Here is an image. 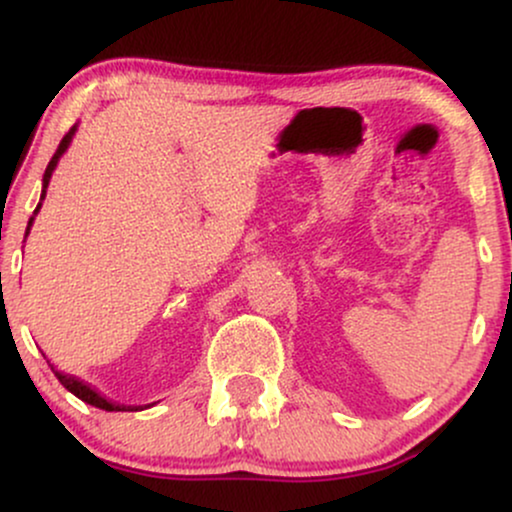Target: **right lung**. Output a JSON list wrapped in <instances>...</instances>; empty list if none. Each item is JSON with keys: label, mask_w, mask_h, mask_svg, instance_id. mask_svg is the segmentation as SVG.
<instances>
[{"label": "right lung", "mask_w": 512, "mask_h": 512, "mask_svg": "<svg viewBox=\"0 0 512 512\" xmlns=\"http://www.w3.org/2000/svg\"><path fill=\"white\" fill-rule=\"evenodd\" d=\"M74 134H76V125H74L72 129H69L67 134H64V139H62V142H60V146H57L55 156L50 158L48 168H45V175H43V192H40V202H38V207H35L33 216H31V219H28L26 236H28V231H31V226H33V221H35V214H38L40 207H43V199H45V192H48V185H50V178H52V173H55L57 163H60V158H62L64 151H67V149H69V144H72ZM52 373H55V378L60 380V383H62L64 387H67L69 392H72V395L79 397L81 402L91 404V407L105 409V411H125V407H120V404H115V402H110V399H105V397L101 395V392H96V390H93V387H88L86 383H81V380L72 378V375H64V373H60V370H55V366H52Z\"/></svg>", "instance_id": "right-lung-1"}]
</instances>
